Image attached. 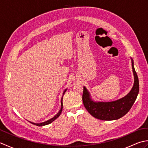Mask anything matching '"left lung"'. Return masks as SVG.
<instances>
[{
    "label": "left lung",
    "mask_w": 148,
    "mask_h": 148,
    "mask_svg": "<svg viewBox=\"0 0 148 148\" xmlns=\"http://www.w3.org/2000/svg\"><path fill=\"white\" fill-rule=\"evenodd\" d=\"M132 66L134 75V84L130 92L123 98L109 102H95L90 99L86 88H83V102L84 108L91 115L101 120L111 121L123 117L130 111L139 91V79L134 67L132 59Z\"/></svg>",
    "instance_id": "left-lung-1"
}]
</instances>
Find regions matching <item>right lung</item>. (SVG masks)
Listing matches in <instances>:
<instances>
[{"label": "right lung", "mask_w": 148, "mask_h": 148, "mask_svg": "<svg viewBox=\"0 0 148 148\" xmlns=\"http://www.w3.org/2000/svg\"><path fill=\"white\" fill-rule=\"evenodd\" d=\"M65 92H66V90L64 91V93H65ZM62 99H63V98H62V100H61V109H60V111L57 113V114H56L55 116H54V117H53V118L50 119L49 120H48V121H45V122L40 123H32V122H30V121H29V122L31 123H32V124H34V125H36V126H39V127L44 126V125H48V124H49V123H52L53 121L55 120V119H56V118H57L58 117V116H59L60 115V114H61V112H62V108H63Z\"/></svg>", "instance_id": "obj_1"}]
</instances>
